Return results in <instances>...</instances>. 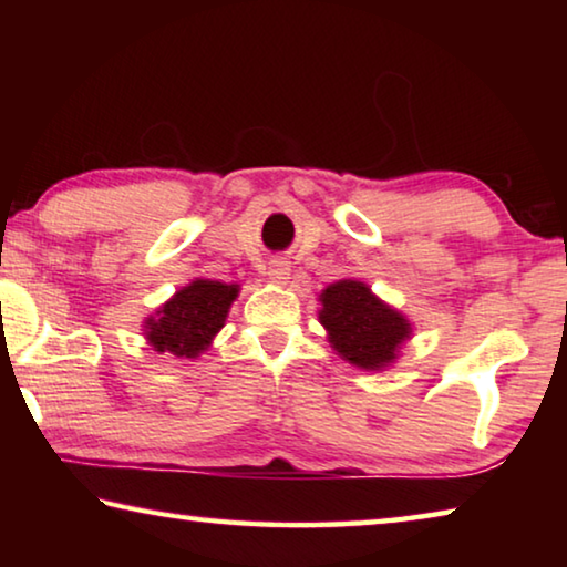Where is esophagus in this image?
Wrapping results in <instances>:
<instances>
[{"label": "esophagus", "mask_w": 567, "mask_h": 567, "mask_svg": "<svg viewBox=\"0 0 567 567\" xmlns=\"http://www.w3.org/2000/svg\"><path fill=\"white\" fill-rule=\"evenodd\" d=\"M290 262H287V260H272L270 262V272H267V275H270V280L272 282H277V285H287V280H290Z\"/></svg>", "instance_id": "esophagus-1"}]
</instances>
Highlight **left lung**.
<instances>
[{
  "label": "left lung",
  "instance_id": "8db88e82",
  "mask_svg": "<svg viewBox=\"0 0 567 567\" xmlns=\"http://www.w3.org/2000/svg\"><path fill=\"white\" fill-rule=\"evenodd\" d=\"M320 322L342 360L362 370H382L395 362L412 328L405 315L392 310L360 280H340L320 295Z\"/></svg>",
  "mask_w": 567,
  "mask_h": 567
}]
</instances>
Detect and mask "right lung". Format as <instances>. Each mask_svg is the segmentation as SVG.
I'll list each match as a JSON object with an SVG mask.
<instances>
[{"instance_id":"add662e5","label":"right lung","mask_w":567,"mask_h":567,"mask_svg":"<svg viewBox=\"0 0 567 567\" xmlns=\"http://www.w3.org/2000/svg\"><path fill=\"white\" fill-rule=\"evenodd\" d=\"M239 292L237 285L217 280H195L175 292L145 320V338L157 352L195 360L205 352L215 334L225 328L227 312Z\"/></svg>"}]
</instances>
